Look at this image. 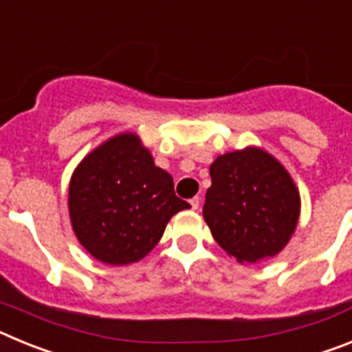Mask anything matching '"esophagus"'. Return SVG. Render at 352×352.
I'll return each instance as SVG.
<instances>
[{
	"mask_svg": "<svg viewBox=\"0 0 352 352\" xmlns=\"http://www.w3.org/2000/svg\"><path fill=\"white\" fill-rule=\"evenodd\" d=\"M199 204H201V199H199V197L190 199V206H192V210H197Z\"/></svg>",
	"mask_w": 352,
	"mask_h": 352,
	"instance_id": "esophagus-1",
	"label": "esophagus"
}]
</instances>
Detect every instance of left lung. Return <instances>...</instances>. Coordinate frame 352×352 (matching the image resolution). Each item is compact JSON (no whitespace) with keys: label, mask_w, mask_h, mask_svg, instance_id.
<instances>
[{"label":"left lung","mask_w":352,"mask_h":352,"mask_svg":"<svg viewBox=\"0 0 352 352\" xmlns=\"http://www.w3.org/2000/svg\"><path fill=\"white\" fill-rule=\"evenodd\" d=\"M203 214L214 241L238 263L276 256L296 229L300 194L266 151L247 148L219 157Z\"/></svg>","instance_id":"8db88e82"}]
</instances>
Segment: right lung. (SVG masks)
<instances>
[{
	"mask_svg": "<svg viewBox=\"0 0 352 352\" xmlns=\"http://www.w3.org/2000/svg\"><path fill=\"white\" fill-rule=\"evenodd\" d=\"M68 208L80 245L95 259L120 266L148 256L170 217L190 204L174 194L170 174L155 166L138 135L121 133L80 162Z\"/></svg>",
	"mask_w": 352,
	"mask_h": 352,
	"instance_id": "obj_1",
	"label": "right lung"
}]
</instances>
